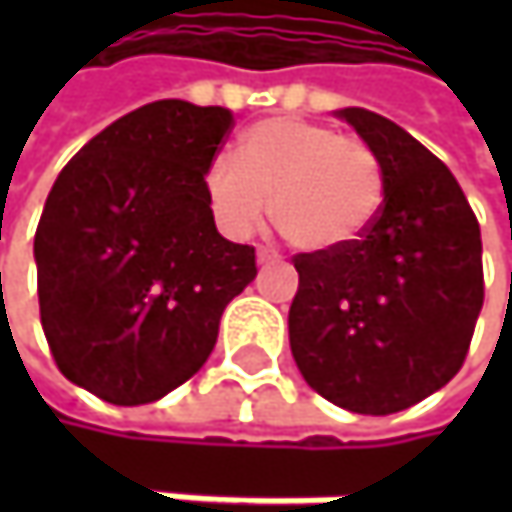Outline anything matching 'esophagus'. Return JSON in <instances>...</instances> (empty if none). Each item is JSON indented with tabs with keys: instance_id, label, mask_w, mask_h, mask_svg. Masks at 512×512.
I'll return each mask as SVG.
<instances>
[{
	"instance_id": "1",
	"label": "esophagus",
	"mask_w": 512,
	"mask_h": 512,
	"mask_svg": "<svg viewBox=\"0 0 512 512\" xmlns=\"http://www.w3.org/2000/svg\"><path fill=\"white\" fill-rule=\"evenodd\" d=\"M275 260H281V255L275 252V249H257V263H275Z\"/></svg>"
}]
</instances>
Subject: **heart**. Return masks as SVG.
Segmentation results:
<instances>
[{
	"label": "heart",
	"mask_w": 512,
	"mask_h": 512,
	"mask_svg": "<svg viewBox=\"0 0 512 512\" xmlns=\"http://www.w3.org/2000/svg\"><path fill=\"white\" fill-rule=\"evenodd\" d=\"M216 228L246 240L272 213L281 234L305 252H338L367 237L385 201L382 162L370 145L302 118L249 127L237 156L219 154L204 171Z\"/></svg>",
	"instance_id": "heart-1"
}]
</instances>
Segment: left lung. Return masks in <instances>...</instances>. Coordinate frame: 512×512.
Returning a JSON list of instances; mask_svg holds the SVG:
<instances>
[{"mask_svg": "<svg viewBox=\"0 0 512 512\" xmlns=\"http://www.w3.org/2000/svg\"><path fill=\"white\" fill-rule=\"evenodd\" d=\"M382 162L379 219L350 249L296 255L290 350L305 382L358 415L448 385L483 308L480 225L451 168L394 121L341 109Z\"/></svg>", "mask_w": 512, "mask_h": 512, "instance_id": "obj_1", "label": "left lung"}]
</instances>
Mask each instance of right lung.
Here are the masks:
<instances>
[{
    "mask_svg": "<svg viewBox=\"0 0 512 512\" xmlns=\"http://www.w3.org/2000/svg\"><path fill=\"white\" fill-rule=\"evenodd\" d=\"M234 127L222 106L148 103L73 156L35 234L41 326L58 370L115 406L201 370L255 249L216 231L204 171Z\"/></svg>",
    "mask_w": 512,
    "mask_h": 512,
    "instance_id": "add662e5",
    "label": "right lung"
}]
</instances>
